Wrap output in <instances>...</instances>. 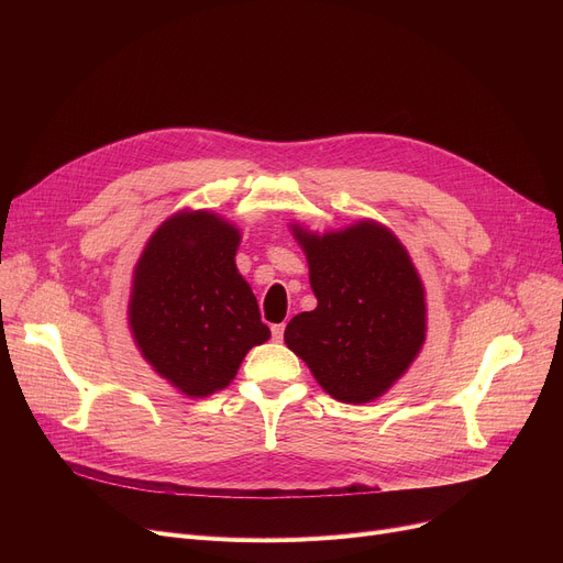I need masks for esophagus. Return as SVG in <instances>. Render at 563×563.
<instances>
[{
	"instance_id": "obj_1",
	"label": "esophagus",
	"mask_w": 563,
	"mask_h": 563,
	"mask_svg": "<svg viewBox=\"0 0 563 563\" xmlns=\"http://www.w3.org/2000/svg\"><path fill=\"white\" fill-rule=\"evenodd\" d=\"M283 335H285V323H274V327H272V338L276 342H283Z\"/></svg>"
}]
</instances>
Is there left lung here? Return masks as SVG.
Here are the masks:
<instances>
[{
	"label": "left lung",
	"instance_id": "1",
	"mask_svg": "<svg viewBox=\"0 0 563 563\" xmlns=\"http://www.w3.org/2000/svg\"><path fill=\"white\" fill-rule=\"evenodd\" d=\"M294 234L308 255L317 308L287 323L285 342L331 397L372 401L424 342L427 308L416 266L397 236L374 221L323 236L294 225Z\"/></svg>",
	"mask_w": 563,
	"mask_h": 563
}]
</instances>
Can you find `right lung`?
I'll return each instance as SVG.
<instances>
[{"instance_id": "1", "label": "right lung", "mask_w": 563, "mask_h": 563, "mask_svg": "<svg viewBox=\"0 0 563 563\" xmlns=\"http://www.w3.org/2000/svg\"><path fill=\"white\" fill-rule=\"evenodd\" d=\"M240 230L210 212L168 219L134 272L130 327L164 378L189 397L225 388L251 346L269 340L234 266Z\"/></svg>"}]
</instances>
